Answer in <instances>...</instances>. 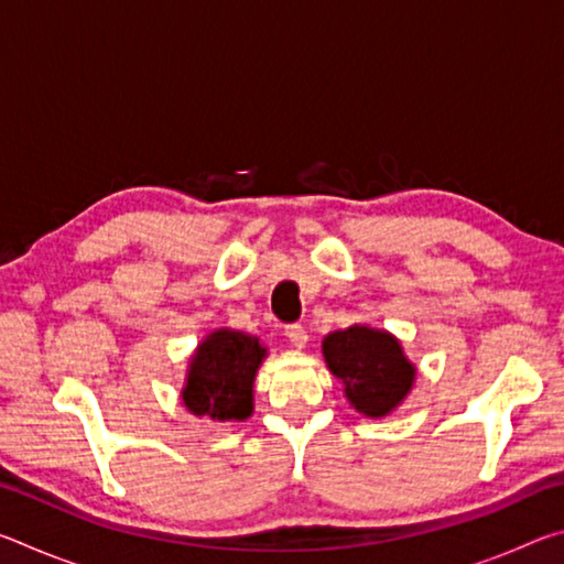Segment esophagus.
<instances>
[{"instance_id":"esophagus-1","label":"esophagus","mask_w":564,"mask_h":564,"mask_svg":"<svg viewBox=\"0 0 564 564\" xmlns=\"http://www.w3.org/2000/svg\"><path fill=\"white\" fill-rule=\"evenodd\" d=\"M285 336H289L295 348H303L305 343H308V330H305L301 323H289V326H285Z\"/></svg>"}]
</instances>
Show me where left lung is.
Masks as SVG:
<instances>
[{"mask_svg":"<svg viewBox=\"0 0 564 564\" xmlns=\"http://www.w3.org/2000/svg\"><path fill=\"white\" fill-rule=\"evenodd\" d=\"M323 356L330 373L346 383V395L356 410L383 417L413 386L415 368L386 330L350 326L323 340Z\"/></svg>","mask_w":564,"mask_h":564,"instance_id":"left-lung-1","label":"left lung"}]
</instances>
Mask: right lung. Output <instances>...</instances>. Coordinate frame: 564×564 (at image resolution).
<instances>
[{"instance_id": "obj_1", "label": "right lung", "mask_w": 564, "mask_h": 564, "mask_svg": "<svg viewBox=\"0 0 564 564\" xmlns=\"http://www.w3.org/2000/svg\"><path fill=\"white\" fill-rule=\"evenodd\" d=\"M265 348L241 330H216L191 358L184 405L212 420H243L253 410V378Z\"/></svg>"}]
</instances>
